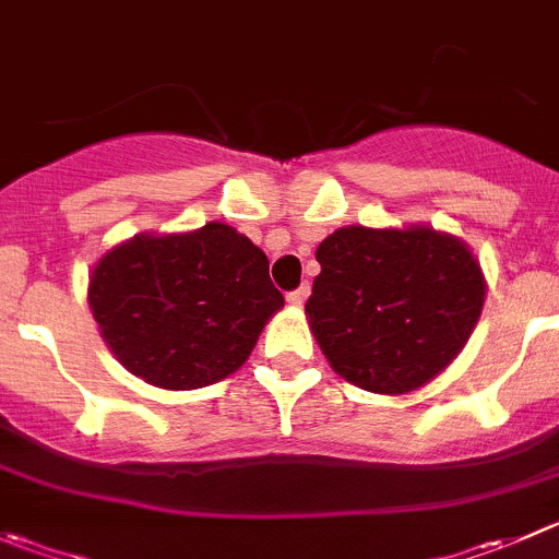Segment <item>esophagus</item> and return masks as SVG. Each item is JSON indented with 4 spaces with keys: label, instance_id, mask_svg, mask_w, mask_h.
Masks as SVG:
<instances>
[{
    "label": "esophagus",
    "instance_id": "34e87169",
    "mask_svg": "<svg viewBox=\"0 0 559 559\" xmlns=\"http://www.w3.org/2000/svg\"><path fill=\"white\" fill-rule=\"evenodd\" d=\"M308 295H311V286L302 284V286H297L295 292H289V295H286V300H289V306H302V302L308 300Z\"/></svg>",
    "mask_w": 559,
    "mask_h": 559
}]
</instances>
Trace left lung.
Returning <instances> with one entry per match:
<instances>
[{"mask_svg": "<svg viewBox=\"0 0 559 559\" xmlns=\"http://www.w3.org/2000/svg\"><path fill=\"white\" fill-rule=\"evenodd\" d=\"M308 324L335 373L409 393L451 366L478 324L486 281L459 237L429 226H346L317 248Z\"/></svg>", "mask_w": 559, "mask_h": 559, "instance_id": "1", "label": "left lung"}]
</instances>
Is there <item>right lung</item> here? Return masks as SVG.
I'll return each mask as SVG.
<instances>
[{"label":"right lung","instance_id":"obj_1","mask_svg":"<svg viewBox=\"0 0 559 559\" xmlns=\"http://www.w3.org/2000/svg\"><path fill=\"white\" fill-rule=\"evenodd\" d=\"M86 297L117 360L166 390L235 373L284 306L262 248L218 221L111 248L92 270Z\"/></svg>","mask_w":559,"mask_h":559}]
</instances>
